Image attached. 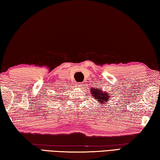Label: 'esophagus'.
<instances>
[{
    "mask_svg": "<svg viewBox=\"0 0 160 160\" xmlns=\"http://www.w3.org/2000/svg\"><path fill=\"white\" fill-rule=\"evenodd\" d=\"M82 83H77V87H82Z\"/></svg>",
    "mask_w": 160,
    "mask_h": 160,
    "instance_id": "34e87169",
    "label": "esophagus"
}]
</instances>
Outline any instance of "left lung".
I'll return each mask as SVG.
<instances>
[{"mask_svg": "<svg viewBox=\"0 0 160 160\" xmlns=\"http://www.w3.org/2000/svg\"><path fill=\"white\" fill-rule=\"evenodd\" d=\"M89 90L91 91L93 97L101 104H105L107 101L110 100V96H108L109 93L101 91V88H89ZM101 106H102V105Z\"/></svg>", "mask_w": 160, "mask_h": 160, "instance_id": "1", "label": "left lung"}]
</instances>
